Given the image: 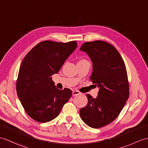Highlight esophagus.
I'll return each instance as SVG.
<instances>
[{
  "label": "esophagus",
  "instance_id": "1",
  "mask_svg": "<svg viewBox=\"0 0 148 148\" xmlns=\"http://www.w3.org/2000/svg\"><path fill=\"white\" fill-rule=\"evenodd\" d=\"M80 94V92H78V91H77V90H73V96H77V95H78Z\"/></svg>",
  "mask_w": 148,
  "mask_h": 148
}]
</instances>
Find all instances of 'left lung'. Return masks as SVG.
Returning a JSON list of instances; mask_svg holds the SVG:
<instances>
[{"instance_id": "obj_1", "label": "left lung", "mask_w": 148, "mask_h": 148, "mask_svg": "<svg viewBox=\"0 0 148 148\" xmlns=\"http://www.w3.org/2000/svg\"><path fill=\"white\" fill-rule=\"evenodd\" d=\"M80 50L92 60L90 80L99 88L96 98L86 95L88 103L80 109V115L89 127L100 128L116 119L129 98L127 71L119 53L107 42H86Z\"/></svg>"}]
</instances>
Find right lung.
I'll return each mask as SVG.
<instances>
[{
    "label": "right lung",
    "instance_id": "obj_1",
    "mask_svg": "<svg viewBox=\"0 0 148 148\" xmlns=\"http://www.w3.org/2000/svg\"><path fill=\"white\" fill-rule=\"evenodd\" d=\"M77 47L76 41H45L24 57L18 73L17 94L26 112L34 121H52L70 99L71 90L57 88L51 76L58 73Z\"/></svg>",
    "mask_w": 148,
    "mask_h": 148
}]
</instances>
